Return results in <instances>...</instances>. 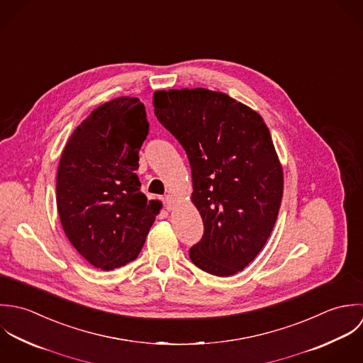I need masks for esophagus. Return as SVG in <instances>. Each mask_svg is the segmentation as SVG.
Returning <instances> with one entry per match:
<instances>
[{
  "mask_svg": "<svg viewBox=\"0 0 363 363\" xmlns=\"http://www.w3.org/2000/svg\"><path fill=\"white\" fill-rule=\"evenodd\" d=\"M162 202H164V206H165V209H167L168 212H171V211L174 209V206H175V199H174L172 195H167V196L162 199Z\"/></svg>",
  "mask_w": 363,
  "mask_h": 363,
  "instance_id": "esophagus-1",
  "label": "esophagus"
}]
</instances>
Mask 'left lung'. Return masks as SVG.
I'll list each match as a JSON object with an SVG mask.
<instances>
[{
  "instance_id": "8db88e82",
  "label": "left lung",
  "mask_w": 363,
  "mask_h": 363,
  "mask_svg": "<svg viewBox=\"0 0 363 363\" xmlns=\"http://www.w3.org/2000/svg\"><path fill=\"white\" fill-rule=\"evenodd\" d=\"M154 113L186 151L192 202L205 231L191 261L216 277L242 271L264 248L284 194V172L264 119L227 94L155 91Z\"/></svg>"
}]
</instances>
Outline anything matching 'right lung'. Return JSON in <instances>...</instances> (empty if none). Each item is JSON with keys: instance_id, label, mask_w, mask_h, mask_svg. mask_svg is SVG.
I'll return each instance as SVG.
<instances>
[{"instance_id": "1", "label": "right lung", "mask_w": 363, "mask_h": 363, "mask_svg": "<svg viewBox=\"0 0 363 363\" xmlns=\"http://www.w3.org/2000/svg\"><path fill=\"white\" fill-rule=\"evenodd\" d=\"M148 135L143 102L121 96L81 122L57 169V211L74 248L111 271L136 259L161 209L140 192L139 150Z\"/></svg>"}]
</instances>
